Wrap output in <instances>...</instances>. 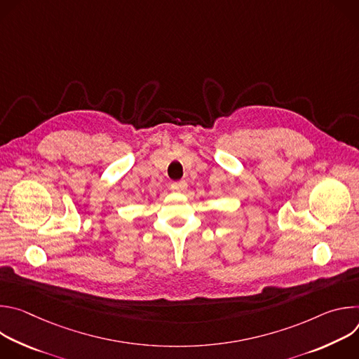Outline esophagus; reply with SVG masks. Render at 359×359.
I'll return each mask as SVG.
<instances>
[{
  "label": "esophagus",
  "instance_id": "esophagus-1",
  "mask_svg": "<svg viewBox=\"0 0 359 359\" xmlns=\"http://www.w3.org/2000/svg\"><path fill=\"white\" fill-rule=\"evenodd\" d=\"M170 189H172L173 191H176V193H183V191H186V189H187V182H186V180L173 182L172 186H170Z\"/></svg>",
  "mask_w": 359,
  "mask_h": 359
}]
</instances>
